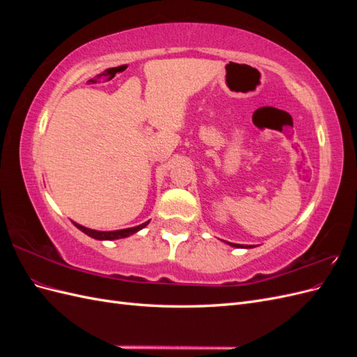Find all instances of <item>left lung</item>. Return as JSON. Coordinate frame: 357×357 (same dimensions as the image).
<instances>
[{"label": "left lung", "mask_w": 357, "mask_h": 357, "mask_svg": "<svg viewBox=\"0 0 357 357\" xmlns=\"http://www.w3.org/2000/svg\"><path fill=\"white\" fill-rule=\"evenodd\" d=\"M229 244H231V245H234V247H243L241 244H232V243H229Z\"/></svg>", "instance_id": "left-lung-1"}]
</instances>
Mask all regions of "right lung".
<instances>
[{
    "label": "right lung",
    "instance_id": "1",
    "mask_svg": "<svg viewBox=\"0 0 357 357\" xmlns=\"http://www.w3.org/2000/svg\"><path fill=\"white\" fill-rule=\"evenodd\" d=\"M147 223H149V222H146V223H143V225L134 226V228L121 229V231H110V232L93 231V229L84 228V226L77 225V223H74V225H75V228H79L82 232H84L86 235H89V236H92V238H95V240H119V238H125V236L132 235V234H135V232H137V231H139V229H143Z\"/></svg>",
    "mask_w": 357,
    "mask_h": 357
}]
</instances>
